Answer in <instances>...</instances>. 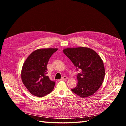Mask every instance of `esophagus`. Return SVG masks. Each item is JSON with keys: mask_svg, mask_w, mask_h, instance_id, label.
<instances>
[{"mask_svg": "<svg viewBox=\"0 0 126 126\" xmlns=\"http://www.w3.org/2000/svg\"><path fill=\"white\" fill-rule=\"evenodd\" d=\"M68 79V77H66V76H63L62 78H61V80H67Z\"/></svg>", "mask_w": 126, "mask_h": 126, "instance_id": "34e87169", "label": "esophagus"}]
</instances>
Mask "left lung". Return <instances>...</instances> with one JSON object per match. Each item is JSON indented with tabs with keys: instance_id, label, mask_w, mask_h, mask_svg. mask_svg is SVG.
<instances>
[{
	"instance_id": "1",
	"label": "left lung",
	"mask_w": 126,
	"mask_h": 126,
	"mask_svg": "<svg viewBox=\"0 0 126 126\" xmlns=\"http://www.w3.org/2000/svg\"><path fill=\"white\" fill-rule=\"evenodd\" d=\"M63 52L76 69L77 85L71 91L81 98L91 96L99 89L104 81L105 70L103 61L97 53L87 47L68 48Z\"/></svg>"
}]
</instances>
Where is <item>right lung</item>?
Here are the masks:
<instances>
[{
  "mask_svg": "<svg viewBox=\"0 0 126 126\" xmlns=\"http://www.w3.org/2000/svg\"><path fill=\"white\" fill-rule=\"evenodd\" d=\"M57 48L39 49L26 59L22 67L21 80L30 93L42 97L50 93L55 82L49 79L47 66L48 61Z\"/></svg>",
  "mask_w": 126,
  "mask_h": 126,
  "instance_id": "obj_1",
  "label": "right lung"
}]
</instances>
